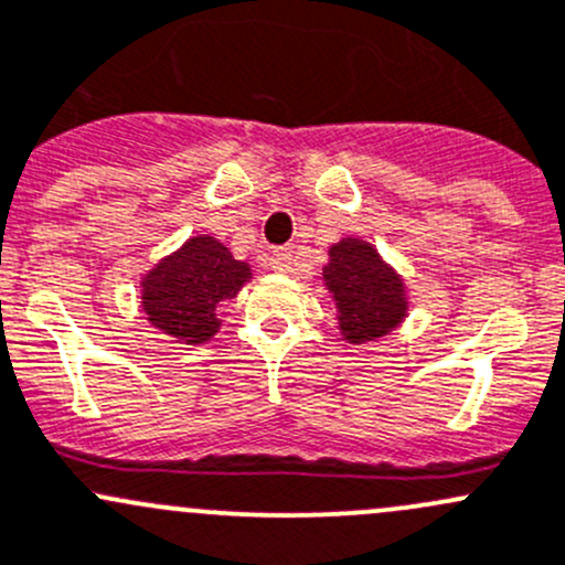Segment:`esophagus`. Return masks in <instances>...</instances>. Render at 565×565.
<instances>
[{"instance_id": "esophagus-1", "label": "esophagus", "mask_w": 565, "mask_h": 565, "mask_svg": "<svg viewBox=\"0 0 565 565\" xmlns=\"http://www.w3.org/2000/svg\"><path fill=\"white\" fill-rule=\"evenodd\" d=\"M270 267H273V270H278V273H289V267H292V248H289V246L273 248Z\"/></svg>"}]
</instances>
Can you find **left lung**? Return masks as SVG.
I'll list each match as a JSON object with an SVG mask.
<instances>
[{
  "label": "left lung",
  "instance_id": "left-lung-1",
  "mask_svg": "<svg viewBox=\"0 0 565 565\" xmlns=\"http://www.w3.org/2000/svg\"><path fill=\"white\" fill-rule=\"evenodd\" d=\"M324 281L335 295L341 330L352 343L390 332L406 313L403 284L367 243L347 237L330 248Z\"/></svg>",
  "mask_w": 565,
  "mask_h": 565
}]
</instances>
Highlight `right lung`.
<instances>
[{
    "instance_id": "add662e5",
    "label": "right lung",
    "mask_w": 565,
    "mask_h": 565,
    "mask_svg": "<svg viewBox=\"0 0 565 565\" xmlns=\"http://www.w3.org/2000/svg\"><path fill=\"white\" fill-rule=\"evenodd\" d=\"M252 276L224 243L192 237L181 252L162 259L142 281L148 322L183 343H205L218 328L216 306L235 298Z\"/></svg>"
}]
</instances>
